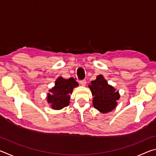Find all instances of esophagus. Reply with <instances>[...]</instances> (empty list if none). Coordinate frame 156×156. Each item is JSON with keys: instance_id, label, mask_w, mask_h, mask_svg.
<instances>
[{"instance_id": "esophagus-1", "label": "esophagus", "mask_w": 156, "mask_h": 156, "mask_svg": "<svg viewBox=\"0 0 156 156\" xmlns=\"http://www.w3.org/2000/svg\"><path fill=\"white\" fill-rule=\"evenodd\" d=\"M80 83L81 84V85H83V86H85V85H86V83H87V81H86L85 80H80Z\"/></svg>"}]
</instances>
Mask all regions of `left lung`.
<instances>
[{
	"label": "left lung",
	"instance_id": "8db88e82",
	"mask_svg": "<svg viewBox=\"0 0 156 156\" xmlns=\"http://www.w3.org/2000/svg\"><path fill=\"white\" fill-rule=\"evenodd\" d=\"M88 87L93 96V106L100 112L107 113L117 106L119 91L108 84L103 76H97L96 80H92Z\"/></svg>",
	"mask_w": 156,
	"mask_h": 156
}]
</instances>
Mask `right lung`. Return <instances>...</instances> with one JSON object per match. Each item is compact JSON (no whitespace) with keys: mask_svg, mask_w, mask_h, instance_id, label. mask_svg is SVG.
<instances>
[{"mask_svg":"<svg viewBox=\"0 0 156 156\" xmlns=\"http://www.w3.org/2000/svg\"><path fill=\"white\" fill-rule=\"evenodd\" d=\"M79 85L73 78H63L62 76L56 79L54 87L49 89L47 94V101L52 109L60 110L69 105L70 96L73 89Z\"/></svg>","mask_w":156,"mask_h":156,"instance_id":"add662e5","label":"right lung"}]
</instances>
